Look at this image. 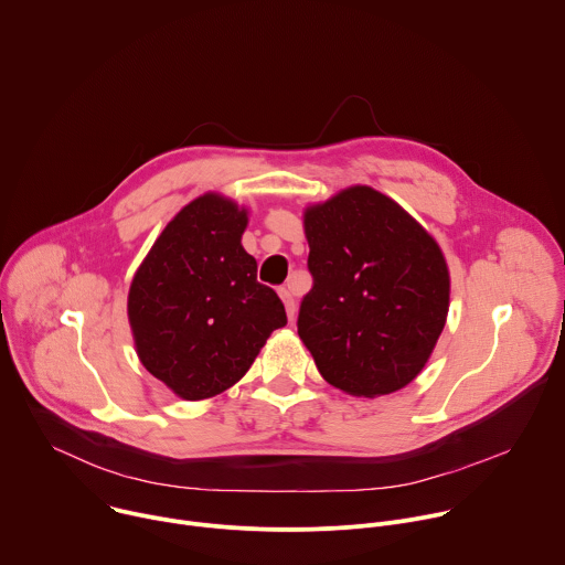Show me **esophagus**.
I'll use <instances>...</instances> for the list:
<instances>
[{"instance_id":"esophagus-1","label":"esophagus","mask_w":565,"mask_h":565,"mask_svg":"<svg viewBox=\"0 0 565 565\" xmlns=\"http://www.w3.org/2000/svg\"><path fill=\"white\" fill-rule=\"evenodd\" d=\"M278 294H280V298H282V305H285L287 318H289V320H294V316H296V300H294L291 291H289V289H280Z\"/></svg>"}]
</instances>
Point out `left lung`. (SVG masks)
Masks as SVG:
<instances>
[{
	"label": "left lung",
	"mask_w": 565,
	"mask_h": 565,
	"mask_svg": "<svg viewBox=\"0 0 565 565\" xmlns=\"http://www.w3.org/2000/svg\"><path fill=\"white\" fill-rule=\"evenodd\" d=\"M311 291L298 335L320 375L380 397L426 366L448 316L450 274L437 241L391 196L351 185L302 212Z\"/></svg>",
	"instance_id": "left-lung-1"
}]
</instances>
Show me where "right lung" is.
Wrapping results in <instances>:
<instances>
[{
  "label": "right lung",
  "mask_w": 565,
  "mask_h": 565,
  "mask_svg": "<svg viewBox=\"0 0 565 565\" xmlns=\"http://www.w3.org/2000/svg\"><path fill=\"white\" fill-rule=\"evenodd\" d=\"M247 223L245 205L205 192L163 227L132 276L137 355L181 399L234 386L287 324L280 298L256 280V258L241 243Z\"/></svg>",
  "instance_id": "add662e5"
}]
</instances>
